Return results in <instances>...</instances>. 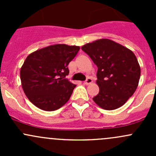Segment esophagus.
<instances>
[{
  "instance_id": "obj_1",
  "label": "esophagus",
  "mask_w": 156,
  "mask_h": 156,
  "mask_svg": "<svg viewBox=\"0 0 156 156\" xmlns=\"http://www.w3.org/2000/svg\"><path fill=\"white\" fill-rule=\"evenodd\" d=\"M93 82V80H92V78H87V80H86L85 81H84V84H86V85H88V84H91V83Z\"/></svg>"
}]
</instances>
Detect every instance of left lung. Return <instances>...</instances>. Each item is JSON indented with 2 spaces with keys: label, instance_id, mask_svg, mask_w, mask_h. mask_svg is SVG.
<instances>
[{
  "label": "left lung",
  "instance_id": "1",
  "mask_svg": "<svg viewBox=\"0 0 156 156\" xmlns=\"http://www.w3.org/2000/svg\"><path fill=\"white\" fill-rule=\"evenodd\" d=\"M81 50L98 67L97 84L100 91L94 101L106 110L123 106L135 92L140 77V66L134 53L106 38L86 44Z\"/></svg>",
  "mask_w": 156,
  "mask_h": 156
}]
</instances>
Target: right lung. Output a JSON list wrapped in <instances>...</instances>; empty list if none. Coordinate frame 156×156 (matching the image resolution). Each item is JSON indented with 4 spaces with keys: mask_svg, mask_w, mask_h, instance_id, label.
Masks as SVG:
<instances>
[{
    "mask_svg": "<svg viewBox=\"0 0 156 156\" xmlns=\"http://www.w3.org/2000/svg\"><path fill=\"white\" fill-rule=\"evenodd\" d=\"M80 48L54 44L30 53L20 69L22 87L28 99L37 108L54 111L69 101L76 85L67 78V66Z\"/></svg>",
    "mask_w": 156,
    "mask_h": 156,
    "instance_id": "add662e5",
    "label": "right lung"
}]
</instances>
